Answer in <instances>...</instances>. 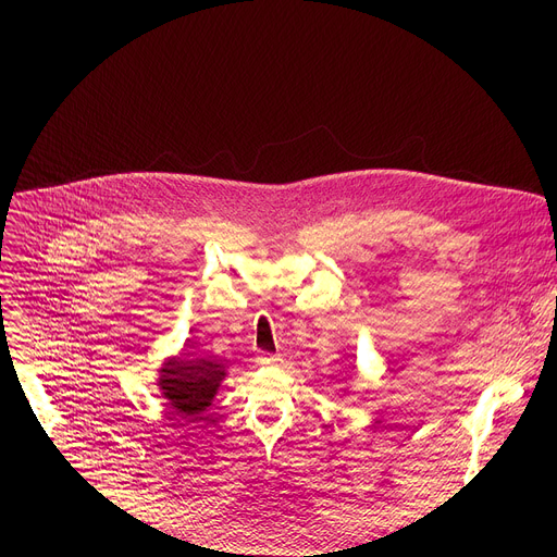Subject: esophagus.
I'll return each mask as SVG.
<instances>
[{
	"mask_svg": "<svg viewBox=\"0 0 557 557\" xmlns=\"http://www.w3.org/2000/svg\"><path fill=\"white\" fill-rule=\"evenodd\" d=\"M257 361H259L261 366H273V363L280 361V357H275V355H259Z\"/></svg>",
	"mask_w": 557,
	"mask_h": 557,
	"instance_id": "34e87169",
	"label": "esophagus"
}]
</instances>
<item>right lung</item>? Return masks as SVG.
Wrapping results in <instances>:
<instances>
[{
    "label": "right lung",
    "mask_w": 557,
    "mask_h": 557,
    "mask_svg": "<svg viewBox=\"0 0 557 557\" xmlns=\"http://www.w3.org/2000/svg\"><path fill=\"white\" fill-rule=\"evenodd\" d=\"M223 376V366L183 355L169 359L162 366L158 386L169 399L175 416L185 422H194L212 404Z\"/></svg>",
    "instance_id": "add662e5"
}]
</instances>
